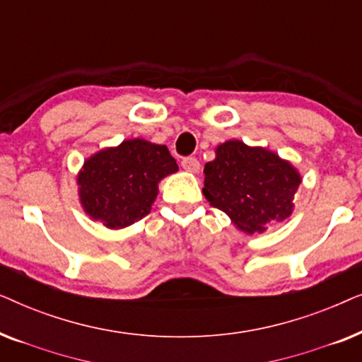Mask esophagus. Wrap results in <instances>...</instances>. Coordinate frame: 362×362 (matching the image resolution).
<instances>
[{
    "mask_svg": "<svg viewBox=\"0 0 362 362\" xmlns=\"http://www.w3.org/2000/svg\"><path fill=\"white\" fill-rule=\"evenodd\" d=\"M181 166L185 168L187 173H192V175H197V173H199V170H201L199 161H197L196 158H185V160L181 161Z\"/></svg>",
    "mask_w": 362,
    "mask_h": 362,
    "instance_id": "esophagus-1",
    "label": "esophagus"
}]
</instances>
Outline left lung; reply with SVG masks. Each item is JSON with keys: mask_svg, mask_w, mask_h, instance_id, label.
<instances>
[{"mask_svg": "<svg viewBox=\"0 0 362 362\" xmlns=\"http://www.w3.org/2000/svg\"><path fill=\"white\" fill-rule=\"evenodd\" d=\"M204 166L202 194L245 234L267 230L270 222L293 214L301 175L288 160L264 146L227 140Z\"/></svg>", "mask_w": 362, "mask_h": 362, "instance_id": "obj_1", "label": "left lung"}]
</instances>
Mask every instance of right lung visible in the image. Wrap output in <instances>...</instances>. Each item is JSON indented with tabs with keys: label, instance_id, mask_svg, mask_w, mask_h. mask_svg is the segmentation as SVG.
<instances>
[{
	"label": "right lung",
	"instance_id": "add662e5",
	"mask_svg": "<svg viewBox=\"0 0 362 362\" xmlns=\"http://www.w3.org/2000/svg\"><path fill=\"white\" fill-rule=\"evenodd\" d=\"M177 170L166 145L145 138L123 140L83 161L76 176L78 202L92 221L125 229L150 214L160 182Z\"/></svg>",
	"mask_w": 362,
	"mask_h": 362
}]
</instances>
